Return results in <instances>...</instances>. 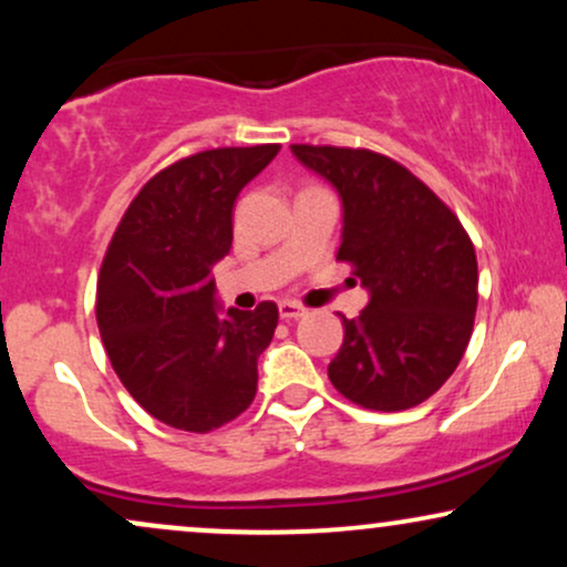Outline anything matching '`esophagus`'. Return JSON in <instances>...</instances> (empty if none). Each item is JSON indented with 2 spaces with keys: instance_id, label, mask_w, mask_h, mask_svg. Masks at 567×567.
Returning a JSON list of instances; mask_svg holds the SVG:
<instances>
[{
  "instance_id": "1",
  "label": "esophagus",
  "mask_w": 567,
  "mask_h": 567,
  "mask_svg": "<svg viewBox=\"0 0 567 567\" xmlns=\"http://www.w3.org/2000/svg\"><path fill=\"white\" fill-rule=\"evenodd\" d=\"M303 315H306L303 306H298V303H292V301H282V303H279V317H282L285 322L298 320V317H303Z\"/></svg>"
}]
</instances>
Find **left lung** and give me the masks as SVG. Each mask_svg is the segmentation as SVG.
<instances>
[{
    "mask_svg": "<svg viewBox=\"0 0 567 567\" xmlns=\"http://www.w3.org/2000/svg\"><path fill=\"white\" fill-rule=\"evenodd\" d=\"M341 197L338 261L354 266L370 301L343 317L328 375L347 400L396 413L453 375L477 311V256L451 207L400 162L338 146H290Z\"/></svg>",
    "mask_w": 567,
    "mask_h": 567,
    "instance_id": "left-lung-1",
    "label": "left lung"
}]
</instances>
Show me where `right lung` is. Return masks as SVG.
I'll return each instance as SVG.
<instances>
[{
	"label": "right lung",
	"mask_w": 567,
	"mask_h": 567,
	"mask_svg": "<svg viewBox=\"0 0 567 567\" xmlns=\"http://www.w3.org/2000/svg\"><path fill=\"white\" fill-rule=\"evenodd\" d=\"M277 152V143L210 148L159 171L130 202L103 258V347L133 400L173 429L213 432L256 396L277 303L224 309L213 266L231 250L239 192Z\"/></svg>",
	"instance_id": "add662e5"
}]
</instances>
